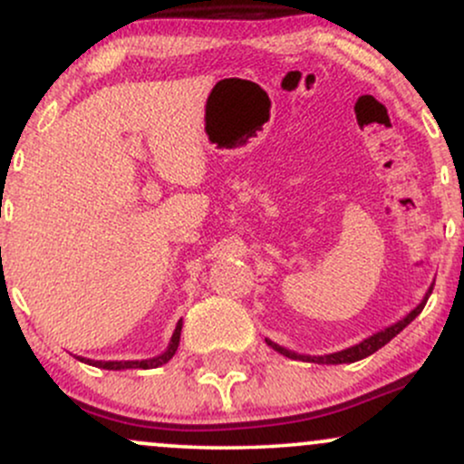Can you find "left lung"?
Listing matches in <instances>:
<instances>
[{"label": "left lung", "instance_id": "8db88e82", "mask_svg": "<svg viewBox=\"0 0 464 464\" xmlns=\"http://www.w3.org/2000/svg\"><path fill=\"white\" fill-rule=\"evenodd\" d=\"M428 295H432V290H430ZM425 303H428V296H425V299L420 301L419 305L414 307V310L410 312L406 318H403V321H399V323H395V324H391V327L384 329V332H377V334H372L371 338L362 340V343H360V344H355V347H351V349H344V351H338V353L318 355V358H316V355H296V353H292V351H287V349H284V347H279V344L270 343V340H266V343H268L270 347H273L275 351H279L281 355H285V358H292V360H303V362H318V364H349V362H358V360H362V358H369V355L375 353L377 349H382V347H384V344L391 343V340L395 338V335H397L399 332H401V329L406 327V324L412 323L414 318H417L419 314L423 312Z\"/></svg>", "mask_w": 464, "mask_h": 464}]
</instances>
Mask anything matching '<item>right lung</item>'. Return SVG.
Here are the masks:
<instances>
[{
    "mask_svg": "<svg viewBox=\"0 0 464 464\" xmlns=\"http://www.w3.org/2000/svg\"><path fill=\"white\" fill-rule=\"evenodd\" d=\"M180 327L183 324H177V329H174V335H172V343H169V347L165 353L157 355V358L152 360H141V362H95V360H84L80 358L82 362H87V364H93V366H100V369H106V371H121V369H157V366H163L165 362L172 360V355L177 353L179 349V340H180Z\"/></svg>",
    "mask_w": 464,
    "mask_h": 464,
    "instance_id": "right-lung-1",
    "label": "right lung"
}]
</instances>
